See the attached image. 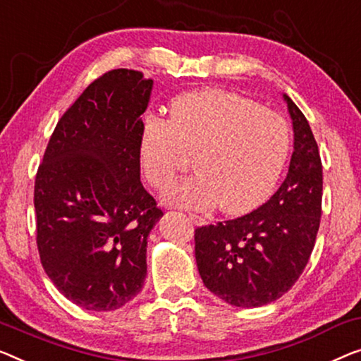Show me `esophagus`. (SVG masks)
<instances>
[{"mask_svg":"<svg viewBox=\"0 0 361 361\" xmlns=\"http://www.w3.org/2000/svg\"><path fill=\"white\" fill-rule=\"evenodd\" d=\"M188 217H190V220L195 225H197V227H201V225L206 224V219H202L201 215H196V214H188Z\"/></svg>","mask_w":361,"mask_h":361,"instance_id":"34e87169","label":"esophagus"}]
</instances>
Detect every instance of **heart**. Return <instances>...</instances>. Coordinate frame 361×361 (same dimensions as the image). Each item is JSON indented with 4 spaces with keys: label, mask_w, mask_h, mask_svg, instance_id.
<instances>
[{
    "label": "heart",
    "mask_w": 361,
    "mask_h": 361,
    "mask_svg": "<svg viewBox=\"0 0 361 361\" xmlns=\"http://www.w3.org/2000/svg\"><path fill=\"white\" fill-rule=\"evenodd\" d=\"M290 128L277 113L220 89L183 94L170 116L147 115L139 134V162L150 185L164 188L195 154V175L164 191V201L204 211L243 214L266 201L290 154Z\"/></svg>",
    "instance_id": "b5f03b06"
}]
</instances>
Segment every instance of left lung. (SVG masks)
Segmentation results:
<instances>
[{
	"instance_id": "8db88e82",
	"label": "left lung",
	"mask_w": 361,
	"mask_h": 361,
	"mask_svg": "<svg viewBox=\"0 0 361 361\" xmlns=\"http://www.w3.org/2000/svg\"><path fill=\"white\" fill-rule=\"evenodd\" d=\"M293 154L288 173L267 202L238 219L199 227V276L215 297L240 308L272 303L308 264L321 222L322 165L303 113L288 95Z\"/></svg>"
}]
</instances>
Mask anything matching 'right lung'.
Segmentation results:
<instances>
[{
  "label": "right lung",
  "instance_id": "1",
  "mask_svg": "<svg viewBox=\"0 0 361 361\" xmlns=\"http://www.w3.org/2000/svg\"><path fill=\"white\" fill-rule=\"evenodd\" d=\"M152 84L133 69L95 79L58 121L37 171L42 266L84 310L121 308L146 279L147 236L164 215L139 162Z\"/></svg>",
  "mask_w": 361,
  "mask_h": 361
}]
</instances>
